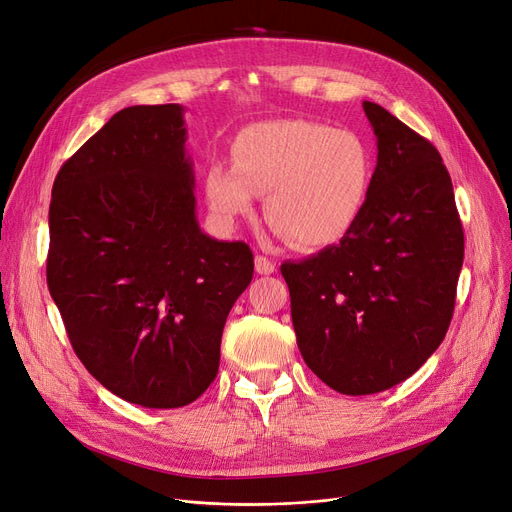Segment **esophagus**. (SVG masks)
I'll use <instances>...</instances> for the list:
<instances>
[{
  "label": "esophagus",
  "mask_w": 512,
  "mask_h": 512,
  "mask_svg": "<svg viewBox=\"0 0 512 512\" xmlns=\"http://www.w3.org/2000/svg\"><path fill=\"white\" fill-rule=\"evenodd\" d=\"M255 272L261 276H270L276 272V263L272 259H267L263 255L255 257Z\"/></svg>",
  "instance_id": "obj_1"
}]
</instances>
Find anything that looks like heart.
Wrapping results in <instances>:
<instances>
[{
    "label": "heart",
    "mask_w": 512,
    "mask_h": 512,
    "mask_svg": "<svg viewBox=\"0 0 512 512\" xmlns=\"http://www.w3.org/2000/svg\"><path fill=\"white\" fill-rule=\"evenodd\" d=\"M371 191V157L355 132L305 120L242 128L232 166L205 176L209 209L224 224L249 215L265 195V218L301 249L336 245L353 230Z\"/></svg>",
    "instance_id": "1"
}]
</instances>
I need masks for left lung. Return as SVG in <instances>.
I'll use <instances>...</instances> for the list:
<instances>
[{
    "instance_id": "obj_1",
    "label": "left lung",
    "mask_w": 512,
    "mask_h": 512,
    "mask_svg": "<svg viewBox=\"0 0 512 512\" xmlns=\"http://www.w3.org/2000/svg\"><path fill=\"white\" fill-rule=\"evenodd\" d=\"M378 164L338 245L282 263L299 351L340 394L384 392L434 355L454 311L465 238L438 149L363 101Z\"/></svg>"
}]
</instances>
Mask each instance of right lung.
Here are the masks:
<instances>
[{
  "label": "right lung",
  "mask_w": 512,
  "mask_h": 512,
  "mask_svg": "<svg viewBox=\"0 0 512 512\" xmlns=\"http://www.w3.org/2000/svg\"><path fill=\"white\" fill-rule=\"evenodd\" d=\"M251 278L249 245L215 240L197 222L182 105L124 107L58 172L49 294L78 359L122 400H197Z\"/></svg>",
  "instance_id": "obj_1"
}]
</instances>
